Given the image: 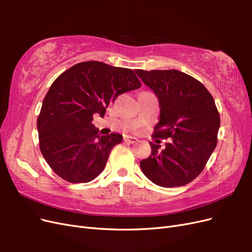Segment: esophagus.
Returning a JSON list of instances; mask_svg holds the SVG:
<instances>
[{"label":"esophagus","mask_w":252,"mask_h":252,"mask_svg":"<svg viewBox=\"0 0 252 252\" xmlns=\"http://www.w3.org/2000/svg\"><path fill=\"white\" fill-rule=\"evenodd\" d=\"M124 141H125L126 143H129V144H135L139 140L136 139V138H134V136L127 135V136H125V138H124Z\"/></svg>","instance_id":"1"}]
</instances>
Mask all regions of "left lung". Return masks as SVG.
Listing matches in <instances>:
<instances>
[{"instance_id": "left-lung-1", "label": "left lung", "mask_w": 252, "mask_h": 252, "mask_svg": "<svg viewBox=\"0 0 252 252\" xmlns=\"http://www.w3.org/2000/svg\"><path fill=\"white\" fill-rule=\"evenodd\" d=\"M157 95L158 123L152 136L171 139L165 148L150 143L151 155L140 163L156 185L184 186L199 175L217 146L220 116L201 82L179 70L134 71Z\"/></svg>"}]
</instances>
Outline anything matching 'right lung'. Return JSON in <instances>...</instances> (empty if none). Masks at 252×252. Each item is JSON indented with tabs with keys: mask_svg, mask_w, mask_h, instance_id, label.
<instances>
[{
	"mask_svg": "<svg viewBox=\"0 0 252 252\" xmlns=\"http://www.w3.org/2000/svg\"><path fill=\"white\" fill-rule=\"evenodd\" d=\"M141 87L131 69L97 61L73 65L52 83L36 127L44 158L60 178L88 183L105 168L120 133L98 134L94 114L105 116L116 97Z\"/></svg>",
	"mask_w": 252,
	"mask_h": 252,
	"instance_id": "1",
	"label": "right lung"
}]
</instances>
